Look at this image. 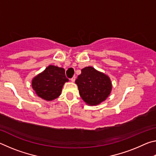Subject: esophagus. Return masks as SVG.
Masks as SVG:
<instances>
[{"label":"esophagus","instance_id":"34e87169","mask_svg":"<svg viewBox=\"0 0 156 156\" xmlns=\"http://www.w3.org/2000/svg\"><path fill=\"white\" fill-rule=\"evenodd\" d=\"M75 80H76V76H73V77L71 78V81L75 82Z\"/></svg>","mask_w":156,"mask_h":156}]
</instances>
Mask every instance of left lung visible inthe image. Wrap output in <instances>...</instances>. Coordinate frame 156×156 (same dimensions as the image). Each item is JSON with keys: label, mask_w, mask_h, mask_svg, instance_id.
<instances>
[{"label": "left lung", "mask_w": 156, "mask_h": 156, "mask_svg": "<svg viewBox=\"0 0 156 156\" xmlns=\"http://www.w3.org/2000/svg\"><path fill=\"white\" fill-rule=\"evenodd\" d=\"M76 83L82 99L89 105H97L104 101L112 90L109 78L92 67L83 69Z\"/></svg>", "instance_id": "1"}]
</instances>
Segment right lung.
Wrapping results in <instances>:
<instances>
[{"instance_id": "add662e5", "label": "right lung", "mask_w": 156, "mask_h": 156, "mask_svg": "<svg viewBox=\"0 0 156 156\" xmlns=\"http://www.w3.org/2000/svg\"><path fill=\"white\" fill-rule=\"evenodd\" d=\"M67 81L64 69L49 65L33 79L32 87L39 97L52 100L60 96L63 84Z\"/></svg>"}]
</instances>
